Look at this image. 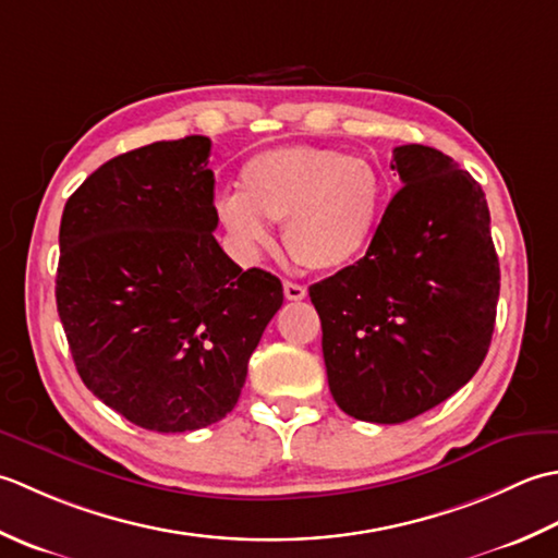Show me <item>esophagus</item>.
Segmentation results:
<instances>
[{
    "label": "esophagus",
    "mask_w": 558,
    "mask_h": 558,
    "mask_svg": "<svg viewBox=\"0 0 558 558\" xmlns=\"http://www.w3.org/2000/svg\"><path fill=\"white\" fill-rule=\"evenodd\" d=\"M283 295H287L289 301H303L305 295H308V289H305L303 283H295V281H283Z\"/></svg>",
    "instance_id": "34e87169"
}]
</instances>
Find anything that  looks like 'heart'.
<instances>
[{
	"mask_svg": "<svg viewBox=\"0 0 558 558\" xmlns=\"http://www.w3.org/2000/svg\"><path fill=\"white\" fill-rule=\"evenodd\" d=\"M241 192L216 197V219L243 253L271 243L267 221H283V245L305 269L335 271L366 255L378 231L385 183L363 158L317 146H279L247 158Z\"/></svg>",
	"mask_w": 558,
	"mask_h": 558,
	"instance_id": "heart-1",
	"label": "heart"
}]
</instances>
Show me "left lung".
<instances>
[{
    "mask_svg": "<svg viewBox=\"0 0 558 558\" xmlns=\"http://www.w3.org/2000/svg\"><path fill=\"white\" fill-rule=\"evenodd\" d=\"M402 190L356 265L313 283L329 392L402 424L458 392L492 344L501 269L482 185L422 144L392 151Z\"/></svg>",
    "mask_w": 558,
    "mask_h": 558,
    "instance_id": "left-lung-1",
    "label": "left lung"
}]
</instances>
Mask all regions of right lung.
Masks as SVG:
<instances>
[{"label": "right lung", "mask_w": 558, "mask_h": 558, "mask_svg": "<svg viewBox=\"0 0 558 558\" xmlns=\"http://www.w3.org/2000/svg\"><path fill=\"white\" fill-rule=\"evenodd\" d=\"M211 142L192 134L120 154L66 199L57 313L86 388L128 422L183 434L241 397L283 303L216 243Z\"/></svg>", "instance_id": "add662e5"}]
</instances>
